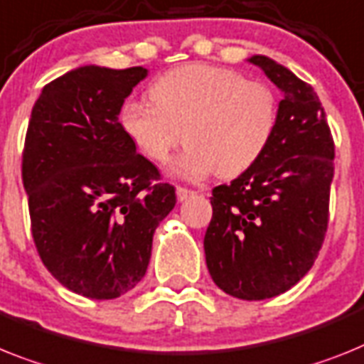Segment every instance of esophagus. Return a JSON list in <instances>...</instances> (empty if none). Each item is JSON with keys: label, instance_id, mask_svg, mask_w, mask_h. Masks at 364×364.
<instances>
[{"label": "esophagus", "instance_id": "obj_1", "mask_svg": "<svg viewBox=\"0 0 364 364\" xmlns=\"http://www.w3.org/2000/svg\"><path fill=\"white\" fill-rule=\"evenodd\" d=\"M176 194H177V200H179V201H187L188 198L194 196V194H196V192L191 191V188L177 187V188H176Z\"/></svg>", "mask_w": 364, "mask_h": 364}]
</instances>
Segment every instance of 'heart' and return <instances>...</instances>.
Wrapping results in <instances>:
<instances>
[{
  "label": "heart",
  "instance_id": "obj_1",
  "mask_svg": "<svg viewBox=\"0 0 364 364\" xmlns=\"http://www.w3.org/2000/svg\"><path fill=\"white\" fill-rule=\"evenodd\" d=\"M151 103L127 100L120 125L140 154L166 163L183 136L188 144L176 172L237 177L257 163L279 124L274 88L215 64L191 63L168 70L149 87Z\"/></svg>",
  "mask_w": 364,
  "mask_h": 364
}]
</instances>
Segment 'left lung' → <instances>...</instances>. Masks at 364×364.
I'll list each match as a JSON object with an SVG mask.
<instances>
[{
	"mask_svg": "<svg viewBox=\"0 0 364 364\" xmlns=\"http://www.w3.org/2000/svg\"><path fill=\"white\" fill-rule=\"evenodd\" d=\"M283 92L279 124L257 163L213 188L203 248L216 285L240 300L287 292L318 257L329 220L335 144L311 85L264 55H253Z\"/></svg>",
	"mask_w": 364,
	"mask_h": 364,
	"instance_id": "left-lung-1",
	"label": "left lung"
}]
</instances>
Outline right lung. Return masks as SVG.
I'll return each instance as SVG.
<instances>
[{"mask_svg": "<svg viewBox=\"0 0 364 364\" xmlns=\"http://www.w3.org/2000/svg\"><path fill=\"white\" fill-rule=\"evenodd\" d=\"M148 75L81 66L42 88L21 155L31 231L60 285L92 300L125 294L146 274L159 222L176 205L118 114Z\"/></svg>", "mask_w": 364, "mask_h": 364, "instance_id": "1", "label": "right lung"}]
</instances>
